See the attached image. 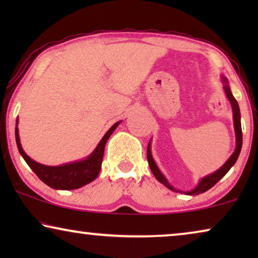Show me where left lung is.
<instances>
[{
  "mask_svg": "<svg viewBox=\"0 0 258 258\" xmlns=\"http://www.w3.org/2000/svg\"><path fill=\"white\" fill-rule=\"evenodd\" d=\"M221 81H222V84H223L224 93H225V95H227L228 100L231 104L232 119H234V128H235V136H236V148H235V151L232 153L231 156L228 158V161L225 162V163L222 165L220 169H217V170L214 171L213 174L207 175V176H204L203 178H201L199 184H197L194 189L189 190V191H182V190H177L168 182V179L165 178V176L162 174L160 169H158L156 162H155L153 155H151V146H150L151 140L149 141V144H148V149H147V158H148V163H149L151 171H153L154 176L156 177L158 182H161L162 184H164L168 189L172 190V191L182 192V194H184V195H190V196L200 195V194L206 192L207 190L213 188V186L216 184V183L220 181V179L223 177V176L227 174L229 170H230V168L236 163V161H237V158L239 156V153H241V149H242V141H243L242 140V126H241V111H239L237 101H236L234 95L231 94L228 79L225 76L222 75Z\"/></svg>",
  "mask_w": 258,
  "mask_h": 258,
  "instance_id": "8db88e82",
  "label": "left lung"
}]
</instances>
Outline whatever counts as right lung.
<instances>
[{
  "mask_svg": "<svg viewBox=\"0 0 258 258\" xmlns=\"http://www.w3.org/2000/svg\"><path fill=\"white\" fill-rule=\"evenodd\" d=\"M121 121L116 122L110 129L105 133V135L102 137L100 143L95 148L93 153L89 156L83 158V160L70 162V163L56 165V167H50V165H44L38 163V162L31 160L28 155L24 153L22 146L20 142L19 135V118L16 119L15 126V137L17 149H19L21 156L24 158L27 164L29 165L31 170L38 176V178L45 184L50 186L52 189L57 190H74L79 189L81 186L93 182L97 177L101 171L102 160H103L105 143L111 136V134L115 132Z\"/></svg>",
  "mask_w": 258,
  "mask_h": 258,
  "instance_id": "obj_1",
  "label": "right lung"
}]
</instances>
